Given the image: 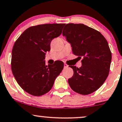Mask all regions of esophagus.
<instances>
[{
  "label": "esophagus",
  "mask_w": 122,
  "mask_h": 122,
  "mask_svg": "<svg viewBox=\"0 0 122 122\" xmlns=\"http://www.w3.org/2000/svg\"><path fill=\"white\" fill-rule=\"evenodd\" d=\"M68 66H69L67 65L66 64H64V67H65V68H66V67H67Z\"/></svg>",
  "instance_id": "esophagus-1"
}]
</instances>
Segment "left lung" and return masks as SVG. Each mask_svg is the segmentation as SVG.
Segmentation results:
<instances>
[{
  "mask_svg": "<svg viewBox=\"0 0 122 122\" xmlns=\"http://www.w3.org/2000/svg\"><path fill=\"white\" fill-rule=\"evenodd\" d=\"M62 35L71 44L73 53L81 60L82 66H70L74 74L68 80L76 93L88 95L97 90L109 74L111 52L105 37L98 30L83 24H67Z\"/></svg>",
  "mask_w": 122,
  "mask_h": 122,
  "instance_id": "left-lung-1",
  "label": "left lung"
}]
</instances>
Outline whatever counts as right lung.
Returning a JSON list of instances; mask_svg holds the SVG:
<instances>
[{"instance_id":"add662e5","label":"right lung","mask_w":122,"mask_h":122,"mask_svg":"<svg viewBox=\"0 0 122 122\" xmlns=\"http://www.w3.org/2000/svg\"><path fill=\"white\" fill-rule=\"evenodd\" d=\"M65 24H45L32 26L25 30L15 42L12 51L11 69L19 86L33 96L48 93L55 79L64 68L58 61L45 65L46 52L51 42L62 33Z\"/></svg>"}]
</instances>
